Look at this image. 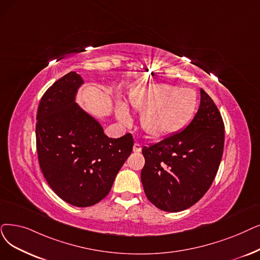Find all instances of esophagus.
<instances>
[{
    "label": "esophagus",
    "instance_id": "obj_1",
    "mask_svg": "<svg viewBox=\"0 0 260 260\" xmlns=\"http://www.w3.org/2000/svg\"><path fill=\"white\" fill-rule=\"evenodd\" d=\"M133 151H134L135 153L141 152V145H140L139 143H135V144H134V148H133Z\"/></svg>",
    "mask_w": 260,
    "mask_h": 260
}]
</instances>
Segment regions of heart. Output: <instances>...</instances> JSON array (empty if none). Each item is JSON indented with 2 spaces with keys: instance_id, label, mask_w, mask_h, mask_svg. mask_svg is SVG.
<instances>
[{
  "instance_id": "obj_1",
  "label": "heart",
  "mask_w": 260,
  "mask_h": 260,
  "mask_svg": "<svg viewBox=\"0 0 260 260\" xmlns=\"http://www.w3.org/2000/svg\"><path fill=\"white\" fill-rule=\"evenodd\" d=\"M129 104L142 112L141 126L154 138H164L184 127L193 117L197 95L190 89H180L170 84H153L141 88L131 96ZM117 117L122 123H129L126 107H117Z\"/></svg>"
}]
</instances>
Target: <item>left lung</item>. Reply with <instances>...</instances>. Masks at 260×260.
I'll return each mask as SVG.
<instances>
[{
  "label": "left lung",
  "mask_w": 260,
  "mask_h": 260,
  "mask_svg": "<svg viewBox=\"0 0 260 260\" xmlns=\"http://www.w3.org/2000/svg\"><path fill=\"white\" fill-rule=\"evenodd\" d=\"M224 123L212 99L201 89L199 110L188 125L143 146L141 182L146 198L169 212L185 210L211 186L222 159Z\"/></svg>",
  "instance_id": "obj_1"
}]
</instances>
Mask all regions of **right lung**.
Instances as JSON below:
<instances>
[{"label": "right lung", "mask_w": 260, "mask_h": 260, "mask_svg": "<svg viewBox=\"0 0 260 260\" xmlns=\"http://www.w3.org/2000/svg\"><path fill=\"white\" fill-rule=\"evenodd\" d=\"M84 84L76 72L56 81L41 98L37 111L36 145L44 178L60 199L76 207L103 200L128 156L131 134L115 139L75 103Z\"/></svg>", "instance_id": "1"}]
</instances>
